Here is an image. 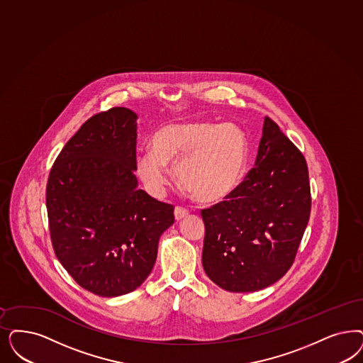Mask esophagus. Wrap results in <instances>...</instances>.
<instances>
[{
    "mask_svg": "<svg viewBox=\"0 0 363 363\" xmlns=\"http://www.w3.org/2000/svg\"><path fill=\"white\" fill-rule=\"evenodd\" d=\"M189 214V211L184 206H175L174 216L175 220H182L184 217H186Z\"/></svg>",
    "mask_w": 363,
    "mask_h": 363,
    "instance_id": "1",
    "label": "esophagus"
}]
</instances>
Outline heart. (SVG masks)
<instances>
[{
  "mask_svg": "<svg viewBox=\"0 0 363 363\" xmlns=\"http://www.w3.org/2000/svg\"><path fill=\"white\" fill-rule=\"evenodd\" d=\"M152 150L138 154V174L152 193L172 184L174 166L181 185L202 202L230 196L248 162V140L232 123L186 122L160 127L151 138Z\"/></svg>",
  "mask_w": 363,
  "mask_h": 363,
  "instance_id": "b5f03b06",
  "label": "heart"
}]
</instances>
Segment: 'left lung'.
<instances>
[{
  "label": "left lung",
  "mask_w": 363,
  "mask_h": 363,
  "mask_svg": "<svg viewBox=\"0 0 363 363\" xmlns=\"http://www.w3.org/2000/svg\"><path fill=\"white\" fill-rule=\"evenodd\" d=\"M310 213L306 158L267 116L256 166L225 201L201 211L206 275L230 292L274 284L295 262Z\"/></svg>",
  "instance_id": "obj_1"
}]
</instances>
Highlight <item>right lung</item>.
Instances as JSON below:
<instances>
[{
	"instance_id": "1",
	"label": "right lung",
	"mask_w": 363,
	"mask_h": 363,
	"mask_svg": "<svg viewBox=\"0 0 363 363\" xmlns=\"http://www.w3.org/2000/svg\"><path fill=\"white\" fill-rule=\"evenodd\" d=\"M137 113L113 107L91 116L50 169L52 247L80 287L113 298L137 289L157 260L174 206L138 189Z\"/></svg>"
}]
</instances>
